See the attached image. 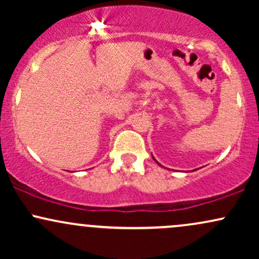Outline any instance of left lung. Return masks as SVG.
I'll return each instance as SVG.
<instances>
[{
	"mask_svg": "<svg viewBox=\"0 0 259 259\" xmlns=\"http://www.w3.org/2000/svg\"><path fill=\"white\" fill-rule=\"evenodd\" d=\"M152 158H153L154 160H156V158H154V157H153V156H152ZM156 163H158V162H157V160H156ZM158 164H159V163H158ZM159 165H160V164H159ZM160 167H162V165H160Z\"/></svg>",
	"mask_w": 259,
	"mask_h": 259,
	"instance_id": "1",
	"label": "left lung"
}]
</instances>
